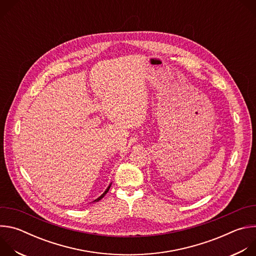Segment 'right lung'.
Listing matches in <instances>:
<instances>
[{"instance_id": "right-lung-1", "label": "right lung", "mask_w": 256, "mask_h": 256, "mask_svg": "<svg viewBox=\"0 0 256 256\" xmlns=\"http://www.w3.org/2000/svg\"><path fill=\"white\" fill-rule=\"evenodd\" d=\"M110 186H112V184H109V186H108V188H107L105 190V192H103V194H101V196H99L98 198H96L95 200H93V202H99V200H101V198H103V196H105V194H106L108 192V190H109V188H110Z\"/></svg>"}]
</instances>
